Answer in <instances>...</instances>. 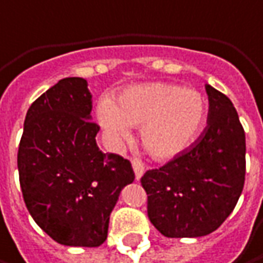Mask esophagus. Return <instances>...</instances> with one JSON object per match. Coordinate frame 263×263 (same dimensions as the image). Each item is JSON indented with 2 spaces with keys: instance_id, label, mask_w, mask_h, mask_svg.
<instances>
[{
  "instance_id": "obj_1",
  "label": "esophagus",
  "mask_w": 263,
  "mask_h": 263,
  "mask_svg": "<svg viewBox=\"0 0 263 263\" xmlns=\"http://www.w3.org/2000/svg\"><path fill=\"white\" fill-rule=\"evenodd\" d=\"M132 165H133V170H135V174H136V180H139L144 174V170H145V165L141 159L138 157H133L132 160Z\"/></svg>"
}]
</instances>
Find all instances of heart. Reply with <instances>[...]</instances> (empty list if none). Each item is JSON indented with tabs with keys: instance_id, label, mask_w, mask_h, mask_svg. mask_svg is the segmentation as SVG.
<instances>
[{
	"instance_id": "obj_1",
	"label": "heart",
	"mask_w": 263,
	"mask_h": 263,
	"mask_svg": "<svg viewBox=\"0 0 263 263\" xmlns=\"http://www.w3.org/2000/svg\"><path fill=\"white\" fill-rule=\"evenodd\" d=\"M208 114L204 97L195 89L171 83H144L124 89L116 103L98 106L100 124L122 142L130 127H142L144 148L154 159H171L189 147Z\"/></svg>"
}]
</instances>
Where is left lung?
<instances>
[{
    "mask_svg": "<svg viewBox=\"0 0 263 263\" xmlns=\"http://www.w3.org/2000/svg\"><path fill=\"white\" fill-rule=\"evenodd\" d=\"M206 92L208 127L198 139L141 179L148 218L166 238H198L215 232L233 212L244 189V127L224 93L209 84Z\"/></svg>",
    "mask_w": 263,
    "mask_h": 263,
    "instance_id": "left-lung-1",
    "label": "left lung"
}]
</instances>
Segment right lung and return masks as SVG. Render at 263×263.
<instances>
[{
	"label": "right lung",
	"instance_id": "add662e5",
	"mask_svg": "<svg viewBox=\"0 0 263 263\" xmlns=\"http://www.w3.org/2000/svg\"><path fill=\"white\" fill-rule=\"evenodd\" d=\"M90 110L87 82L60 80L30 106L17 149L25 206L62 246H101L119 192L135 180L130 160L98 148Z\"/></svg>",
	"mask_w": 263,
	"mask_h": 263
}]
</instances>
